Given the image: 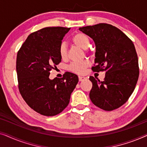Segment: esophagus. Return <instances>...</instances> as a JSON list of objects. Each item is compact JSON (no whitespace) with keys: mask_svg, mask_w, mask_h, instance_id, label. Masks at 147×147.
<instances>
[{"mask_svg":"<svg viewBox=\"0 0 147 147\" xmlns=\"http://www.w3.org/2000/svg\"><path fill=\"white\" fill-rule=\"evenodd\" d=\"M78 78H79V81L80 82L84 81V80H85L86 79V78L84 77V76H79V77H78Z\"/></svg>","mask_w":147,"mask_h":147,"instance_id":"1","label":"esophagus"}]
</instances>
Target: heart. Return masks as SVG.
Returning a JSON list of instances; mask_svg holds the SVG:
<instances>
[{
    "instance_id": "1",
    "label": "heart",
    "mask_w": 147,
    "mask_h": 147,
    "mask_svg": "<svg viewBox=\"0 0 147 147\" xmlns=\"http://www.w3.org/2000/svg\"><path fill=\"white\" fill-rule=\"evenodd\" d=\"M72 41L76 46L87 51V49L90 47V40L89 37L86 34L82 33H78L76 34L72 38ZM59 53L61 59H65L67 57V45L65 43H61L59 45ZM90 65L89 61L87 60H84L82 61H75L71 63L68 66V69L74 73L82 74H83L86 68Z\"/></svg>"
}]
</instances>
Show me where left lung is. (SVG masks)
Listing matches in <instances>:
<instances>
[{
    "label": "left lung",
    "mask_w": 147,
    "mask_h": 147,
    "mask_svg": "<svg viewBox=\"0 0 147 147\" xmlns=\"http://www.w3.org/2000/svg\"><path fill=\"white\" fill-rule=\"evenodd\" d=\"M96 45L92 69L106 71L104 81L90 76V98L94 105L106 111L125 104L133 92L139 76L137 53L132 41L119 29L106 23L80 27Z\"/></svg>",
    "instance_id": "left-lung-1"
}]
</instances>
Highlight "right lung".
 Segmentation results:
<instances>
[{"instance_id": "right-lung-1", "label": "right lung", "mask_w": 147, "mask_h": 147, "mask_svg": "<svg viewBox=\"0 0 147 147\" xmlns=\"http://www.w3.org/2000/svg\"><path fill=\"white\" fill-rule=\"evenodd\" d=\"M70 28L45 27L28 36L17 53L16 69L22 97L32 109L53 116L69 104L78 82L76 74L49 79L50 71L61 61L59 48Z\"/></svg>"}]
</instances>
